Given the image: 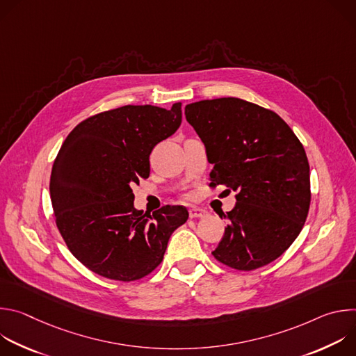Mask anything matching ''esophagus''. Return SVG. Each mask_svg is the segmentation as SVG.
I'll return each mask as SVG.
<instances>
[{
	"label": "esophagus",
	"instance_id": "esophagus-1",
	"mask_svg": "<svg viewBox=\"0 0 356 356\" xmlns=\"http://www.w3.org/2000/svg\"><path fill=\"white\" fill-rule=\"evenodd\" d=\"M188 213H190V218H202V217L207 216V211H206V210L197 209V207H191V209L188 210Z\"/></svg>",
	"mask_w": 356,
	"mask_h": 356
}]
</instances>
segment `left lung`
<instances>
[{
	"label": "left lung",
	"instance_id": "8db88e82",
	"mask_svg": "<svg viewBox=\"0 0 356 356\" xmlns=\"http://www.w3.org/2000/svg\"><path fill=\"white\" fill-rule=\"evenodd\" d=\"M184 114L214 165L210 187L236 193L213 257L245 272L273 262L309 216L310 166L301 142L276 113L235 97L197 101Z\"/></svg>",
	"mask_w": 356,
	"mask_h": 356
}]
</instances>
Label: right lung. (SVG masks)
<instances>
[{
	"label": "right lung",
	"instance_id": "add662e5",
	"mask_svg": "<svg viewBox=\"0 0 356 356\" xmlns=\"http://www.w3.org/2000/svg\"><path fill=\"white\" fill-rule=\"evenodd\" d=\"M180 124L181 103L170 110L124 106L81 121L65 139L50 175V200L69 250L91 272L134 282L163 261L188 211L165 206L146 216L135 210L131 187L149 177L152 149Z\"/></svg>",
	"mask_w": 356,
	"mask_h": 356
}]
</instances>
